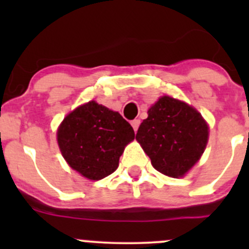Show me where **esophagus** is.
Returning a JSON list of instances; mask_svg holds the SVG:
<instances>
[{
	"mask_svg": "<svg viewBox=\"0 0 249 249\" xmlns=\"http://www.w3.org/2000/svg\"><path fill=\"white\" fill-rule=\"evenodd\" d=\"M140 124H141L140 119H134V120H132V122H131V125H132V127H134L135 132H137V130H139Z\"/></svg>",
	"mask_w": 249,
	"mask_h": 249,
	"instance_id": "esophagus-1",
	"label": "esophagus"
}]
</instances>
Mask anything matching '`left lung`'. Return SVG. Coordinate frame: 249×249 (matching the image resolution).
<instances>
[{
	"label": "left lung",
	"instance_id": "1",
	"mask_svg": "<svg viewBox=\"0 0 249 249\" xmlns=\"http://www.w3.org/2000/svg\"><path fill=\"white\" fill-rule=\"evenodd\" d=\"M208 139L201 114L182 101L164 96L148 110L136 140L155 170L169 177H182L200 159Z\"/></svg>",
	"mask_w": 249,
	"mask_h": 249
}]
</instances>
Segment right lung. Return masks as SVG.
<instances>
[{
    "label": "right lung",
    "instance_id": "add662e5",
    "mask_svg": "<svg viewBox=\"0 0 249 249\" xmlns=\"http://www.w3.org/2000/svg\"><path fill=\"white\" fill-rule=\"evenodd\" d=\"M134 139V129L119 113L95 101L70 113L57 130V143L65 160L94 180L117 170L125 145Z\"/></svg>",
    "mask_w": 249,
    "mask_h": 249
}]
</instances>
